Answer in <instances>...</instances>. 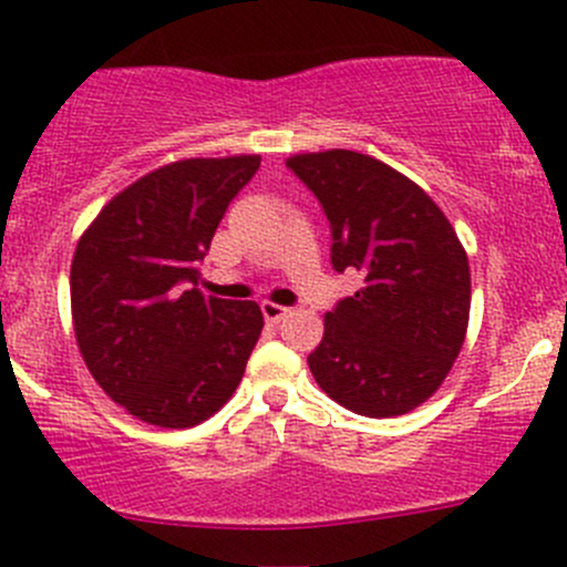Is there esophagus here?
<instances>
[{
  "instance_id": "1",
  "label": "esophagus",
  "mask_w": 567,
  "mask_h": 567,
  "mask_svg": "<svg viewBox=\"0 0 567 567\" xmlns=\"http://www.w3.org/2000/svg\"><path fill=\"white\" fill-rule=\"evenodd\" d=\"M261 313H265L267 322H270V324H278V322H281V319L289 317V308L278 306V302L265 300V302H261Z\"/></svg>"
}]
</instances>
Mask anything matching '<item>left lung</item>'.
<instances>
[{"mask_svg": "<svg viewBox=\"0 0 567 567\" xmlns=\"http://www.w3.org/2000/svg\"><path fill=\"white\" fill-rule=\"evenodd\" d=\"M332 229V267L363 286L324 313L308 354L319 388L365 417L412 412L440 390L470 324V259L436 202L388 163L354 153L291 155Z\"/></svg>", "mask_w": 567, "mask_h": 567, "instance_id": "1", "label": "left lung"}]
</instances>
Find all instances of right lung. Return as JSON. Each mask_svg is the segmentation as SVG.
Wrapping results in <instances>:
<instances>
[{"label":"right lung","mask_w":567,"mask_h":567,"mask_svg":"<svg viewBox=\"0 0 567 567\" xmlns=\"http://www.w3.org/2000/svg\"><path fill=\"white\" fill-rule=\"evenodd\" d=\"M259 155L185 157L120 190L70 265L79 352L111 401L161 429L213 417L240 384L265 327L254 300L196 289L229 202Z\"/></svg>","instance_id":"obj_1"}]
</instances>
